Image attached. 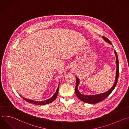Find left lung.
I'll use <instances>...</instances> for the list:
<instances>
[{
  "label": "left lung",
  "mask_w": 129,
  "mask_h": 129,
  "mask_svg": "<svg viewBox=\"0 0 129 129\" xmlns=\"http://www.w3.org/2000/svg\"><path fill=\"white\" fill-rule=\"evenodd\" d=\"M102 38L104 39V40L108 42V43L110 44L111 45H112L111 41H110L108 39H107L105 37L103 36ZM115 54V56H116V77H115V82L113 85V86L110 88L109 90L105 92L100 93V94H94V95H85V94H81L79 91L78 89V86L80 84V81L79 79L78 78L76 77V89H75V92H76V94L78 98L83 101L84 103H88V104H96L98 103H99L104 100H105L107 97H108L110 94L111 93L113 90L114 89L115 87L116 86L118 79V76H119V68H118V56H117V54L116 52V51H114Z\"/></svg>",
  "instance_id": "1"
}]
</instances>
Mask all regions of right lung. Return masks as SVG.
Listing matches in <instances>:
<instances>
[{"mask_svg": "<svg viewBox=\"0 0 129 129\" xmlns=\"http://www.w3.org/2000/svg\"><path fill=\"white\" fill-rule=\"evenodd\" d=\"M59 86L58 87V88L57 89V91H56V92H55V93L53 94V95L50 98V99L47 100H45V101H41V102H40V101H33V100H28V99H25L24 98H22V99H23L25 101H26L27 102H28L29 103H30V104H35V105H46V104H49L51 102H52L53 101H54L55 100H56V99L57 98V95L58 94V92H59Z\"/></svg>", "mask_w": 129, "mask_h": 129, "instance_id": "1", "label": "right lung"}]
</instances>
